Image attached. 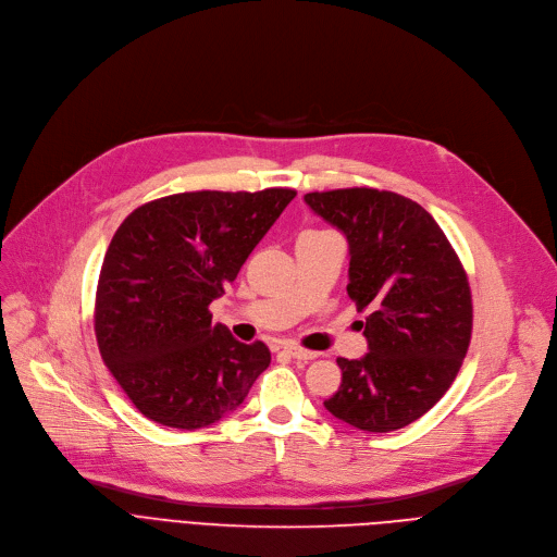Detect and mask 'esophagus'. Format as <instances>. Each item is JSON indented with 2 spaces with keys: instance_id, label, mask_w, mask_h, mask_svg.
<instances>
[{
  "instance_id": "34e87169",
  "label": "esophagus",
  "mask_w": 557,
  "mask_h": 557,
  "mask_svg": "<svg viewBox=\"0 0 557 557\" xmlns=\"http://www.w3.org/2000/svg\"><path fill=\"white\" fill-rule=\"evenodd\" d=\"M287 352H289L294 359H299V362H310V359L319 357L314 350H306V348H301V346H287Z\"/></svg>"
}]
</instances>
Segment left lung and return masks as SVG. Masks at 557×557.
<instances>
[{"instance_id":"obj_1","label":"left lung","mask_w":557,"mask_h":557,"mask_svg":"<svg viewBox=\"0 0 557 557\" xmlns=\"http://www.w3.org/2000/svg\"><path fill=\"white\" fill-rule=\"evenodd\" d=\"M348 240V297L369 310V352L339 357L342 384L323 403L364 432H394L451 386L472 337V294L436 220L405 195L337 188L304 195Z\"/></svg>"}]
</instances>
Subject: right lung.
I'll return each mask as SVG.
<instances>
[{"mask_svg": "<svg viewBox=\"0 0 557 557\" xmlns=\"http://www.w3.org/2000/svg\"><path fill=\"white\" fill-rule=\"evenodd\" d=\"M297 190H195L141 205L108 247L96 287L98 350L150 420L200 430L236 411L272 355L211 323L247 256Z\"/></svg>", "mask_w": 557, "mask_h": 557, "instance_id": "1", "label": "right lung"}]
</instances>
